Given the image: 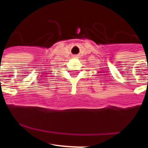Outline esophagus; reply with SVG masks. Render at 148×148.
I'll list each match as a JSON object with an SVG mask.
<instances>
[{"instance_id": "obj_1", "label": "esophagus", "mask_w": 148, "mask_h": 148, "mask_svg": "<svg viewBox=\"0 0 148 148\" xmlns=\"http://www.w3.org/2000/svg\"><path fill=\"white\" fill-rule=\"evenodd\" d=\"M74 57H77V56H74Z\"/></svg>"}]
</instances>
